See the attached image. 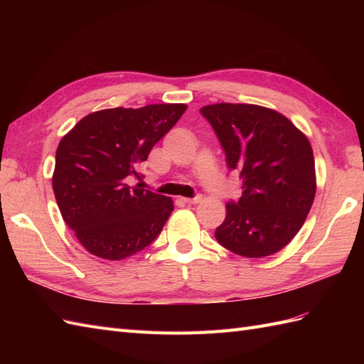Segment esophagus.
Returning a JSON list of instances; mask_svg holds the SVG:
<instances>
[{"label": "esophagus", "mask_w": 364, "mask_h": 364, "mask_svg": "<svg viewBox=\"0 0 364 364\" xmlns=\"http://www.w3.org/2000/svg\"><path fill=\"white\" fill-rule=\"evenodd\" d=\"M181 200H183L184 203H188V205H196V203H200V202H202V196H197V197H194V198L183 197Z\"/></svg>", "instance_id": "1"}]
</instances>
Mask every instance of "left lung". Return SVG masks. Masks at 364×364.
Returning <instances> with one entry per match:
<instances>
[{
  "instance_id": "left-lung-1",
  "label": "left lung",
  "mask_w": 364,
  "mask_h": 364,
  "mask_svg": "<svg viewBox=\"0 0 364 364\" xmlns=\"http://www.w3.org/2000/svg\"><path fill=\"white\" fill-rule=\"evenodd\" d=\"M242 180V196L227 203L215 239L245 258L280 252L305 223L316 196L311 144L294 123L270 107L215 103L200 109Z\"/></svg>"
}]
</instances>
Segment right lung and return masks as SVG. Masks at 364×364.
Wrapping results in <instances>:
<instances>
[{
    "mask_svg": "<svg viewBox=\"0 0 364 364\" xmlns=\"http://www.w3.org/2000/svg\"><path fill=\"white\" fill-rule=\"evenodd\" d=\"M188 109L183 103L90 112L60 139L53 172L63 219L89 253L109 261L150 245L173 211L170 197L129 186V176Z\"/></svg>",
    "mask_w": 364,
    "mask_h": 364,
    "instance_id": "right-lung-1",
    "label": "right lung"
}]
</instances>
